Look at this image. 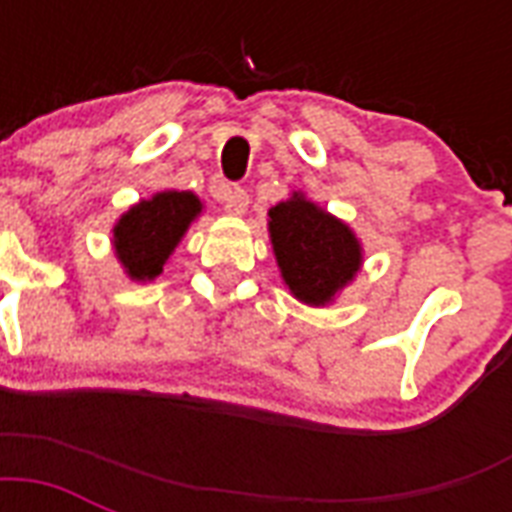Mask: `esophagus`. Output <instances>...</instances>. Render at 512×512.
Returning <instances> with one entry per match:
<instances>
[{
    "label": "esophagus",
    "instance_id": "obj_1",
    "mask_svg": "<svg viewBox=\"0 0 512 512\" xmlns=\"http://www.w3.org/2000/svg\"><path fill=\"white\" fill-rule=\"evenodd\" d=\"M249 207V193L241 188V185H233L228 196H225V209L231 212V215H244Z\"/></svg>",
    "mask_w": 512,
    "mask_h": 512
}]
</instances>
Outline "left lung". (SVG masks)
Returning <instances> with one entry per match:
<instances>
[{
	"mask_svg": "<svg viewBox=\"0 0 512 512\" xmlns=\"http://www.w3.org/2000/svg\"><path fill=\"white\" fill-rule=\"evenodd\" d=\"M268 215L273 252L292 295L308 305L329 303L361 265L356 236L348 225L297 193Z\"/></svg>",
	"mask_w": 512,
	"mask_h": 512,
	"instance_id": "left-lung-1",
	"label": "left lung"
}]
</instances>
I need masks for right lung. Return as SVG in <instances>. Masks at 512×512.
<instances>
[{
	"mask_svg": "<svg viewBox=\"0 0 512 512\" xmlns=\"http://www.w3.org/2000/svg\"><path fill=\"white\" fill-rule=\"evenodd\" d=\"M199 212V199L188 191L156 193L154 199L132 207L114 228L116 255L132 279H156Z\"/></svg>",
	"mask_w": 512,
	"mask_h": 512,
	"instance_id": "right-lung-1",
	"label": "right lung"
}]
</instances>
